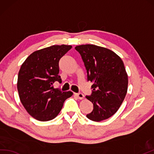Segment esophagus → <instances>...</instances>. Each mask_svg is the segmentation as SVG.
<instances>
[{
    "mask_svg": "<svg viewBox=\"0 0 154 154\" xmlns=\"http://www.w3.org/2000/svg\"><path fill=\"white\" fill-rule=\"evenodd\" d=\"M76 95L77 96V97L78 99H80V100H82V99L84 97V95L82 93H78V94H76Z\"/></svg>",
    "mask_w": 154,
    "mask_h": 154,
    "instance_id": "esophagus-1",
    "label": "esophagus"
}]
</instances>
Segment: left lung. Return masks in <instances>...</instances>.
<instances>
[{
  "label": "left lung",
  "mask_w": 154,
  "mask_h": 154,
  "mask_svg": "<svg viewBox=\"0 0 154 154\" xmlns=\"http://www.w3.org/2000/svg\"><path fill=\"white\" fill-rule=\"evenodd\" d=\"M81 55L87 71L88 81L93 82L91 94L86 95L94 109L86 117L101 121L113 115L125 100L128 76L124 63L113 51L94 45L75 47Z\"/></svg>",
  "instance_id": "8db88e82"
}]
</instances>
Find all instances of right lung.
<instances>
[{"label": "right lung", "mask_w": 154, "mask_h": 154, "mask_svg": "<svg viewBox=\"0 0 154 154\" xmlns=\"http://www.w3.org/2000/svg\"><path fill=\"white\" fill-rule=\"evenodd\" d=\"M72 48L70 45H53L32 53L20 68L17 88L19 97L28 113L40 121L55 118L72 91L54 89L53 84L62 82L60 59Z\"/></svg>", "instance_id": "1"}]
</instances>
